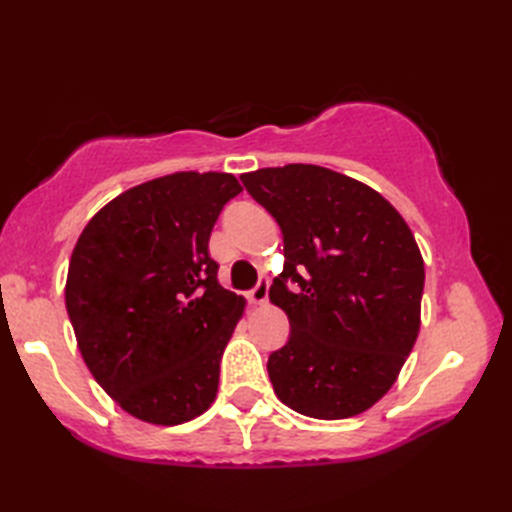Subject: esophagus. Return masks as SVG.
<instances>
[{
  "label": "esophagus",
  "mask_w": 512,
  "mask_h": 512,
  "mask_svg": "<svg viewBox=\"0 0 512 512\" xmlns=\"http://www.w3.org/2000/svg\"><path fill=\"white\" fill-rule=\"evenodd\" d=\"M268 279H262L259 281V284L250 290V295H248V299L255 303V306H264V303L268 301Z\"/></svg>",
  "instance_id": "1"
}]
</instances>
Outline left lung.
I'll return each mask as SVG.
<instances>
[{
	"label": "left lung",
	"mask_w": 512,
	"mask_h": 512,
	"mask_svg": "<svg viewBox=\"0 0 512 512\" xmlns=\"http://www.w3.org/2000/svg\"><path fill=\"white\" fill-rule=\"evenodd\" d=\"M239 178L284 235L270 301L288 314L290 339L268 358L275 394L310 418L358 416L396 383L418 339L416 237L383 195L332 169L286 165Z\"/></svg>",
	"instance_id": "8db88e82"
}]
</instances>
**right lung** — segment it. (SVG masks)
Masks as SVG:
<instances>
[{
    "instance_id": "obj_1",
    "label": "right lung",
    "mask_w": 512,
    "mask_h": 512,
    "mask_svg": "<svg viewBox=\"0 0 512 512\" xmlns=\"http://www.w3.org/2000/svg\"><path fill=\"white\" fill-rule=\"evenodd\" d=\"M239 191L220 171L143 182L107 202L72 250L65 308L76 345L129 416L173 427L213 405L246 299L217 281L209 237Z\"/></svg>"
}]
</instances>
